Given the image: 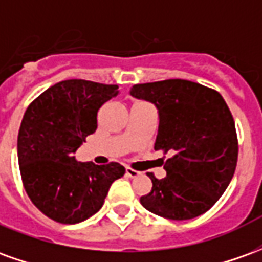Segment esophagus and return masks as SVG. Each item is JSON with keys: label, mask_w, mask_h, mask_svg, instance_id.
<instances>
[{"label": "esophagus", "mask_w": 262, "mask_h": 262, "mask_svg": "<svg viewBox=\"0 0 262 262\" xmlns=\"http://www.w3.org/2000/svg\"><path fill=\"white\" fill-rule=\"evenodd\" d=\"M126 176L130 177V178H136V177L140 176V172L136 170H133V168H130V167H127V168H126Z\"/></svg>", "instance_id": "34e87169"}]
</instances>
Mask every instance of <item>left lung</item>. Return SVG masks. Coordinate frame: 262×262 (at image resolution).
<instances>
[{"label":"left lung","mask_w":262,"mask_h":262,"mask_svg":"<svg viewBox=\"0 0 262 262\" xmlns=\"http://www.w3.org/2000/svg\"><path fill=\"white\" fill-rule=\"evenodd\" d=\"M130 95L157 106L154 150L170 154L165 178L147 172L153 187L140 203L171 220L193 219L208 212L229 187L238 156L234 119L223 97L180 78L136 84Z\"/></svg>","instance_id":"8db88e82"}]
</instances>
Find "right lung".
Returning a JSON list of instances; mask_svg holds the SVG:
<instances>
[{
    "instance_id": "obj_1",
    "label": "right lung",
    "mask_w": 262,
    "mask_h": 262,
    "mask_svg": "<svg viewBox=\"0 0 262 262\" xmlns=\"http://www.w3.org/2000/svg\"><path fill=\"white\" fill-rule=\"evenodd\" d=\"M118 95V85L86 80L54 84L32 101L18 133L22 184L43 214L63 225L91 217L102 208L119 163H80L74 153L97 130V114Z\"/></svg>"
}]
</instances>
